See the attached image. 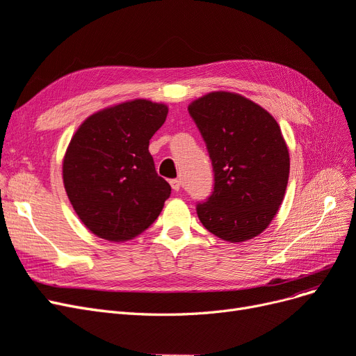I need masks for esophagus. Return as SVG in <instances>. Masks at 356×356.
Here are the masks:
<instances>
[{"instance_id":"34e87169","label":"esophagus","mask_w":356,"mask_h":356,"mask_svg":"<svg viewBox=\"0 0 356 356\" xmlns=\"http://www.w3.org/2000/svg\"><path fill=\"white\" fill-rule=\"evenodd\" d=\"M170 187L174 191H179L181 188V181L179 179H170Z\"/></svg>"}]
</instances>
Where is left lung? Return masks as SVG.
<instances>
[{
    "label": "left lung",
    "instance_id": "8db88e82",
    "mask_svg": "<svg viewBox=\"0 0 356 356\" xmlns=\"http://www.w3.org/2000/svg\"><path fill=\"white\" fill-rule=\"evenodd\" d=\"M215 172L211 197L197 204L204 229L232 243L263 233L284 200L289 153L275 117L233 92H211L188 105Z\"/></svg>",
    "mask_w": 356,
    "mask_h": 356
}]
</instances>
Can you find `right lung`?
Here are the masks:
<instances>
[{
  "label": "right lung",
  "mask_w": 356,
  "mask_h": 356,
  "mask_svg": "<svg viewBox=\"0 0 356 356\" xmlns=\"http://www.w3.org/2000/svg\"><path fill=\"white\" fill-rule=\"evenodd\" d=\"M168 105L132 99L89 115L72 135L62 161L68 199L80 221L110 242L136 238L170 196L148 152Z\"/></svg>",
  "instance_id": "add662e5"
}]
</instances>
